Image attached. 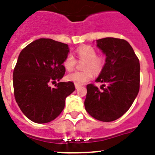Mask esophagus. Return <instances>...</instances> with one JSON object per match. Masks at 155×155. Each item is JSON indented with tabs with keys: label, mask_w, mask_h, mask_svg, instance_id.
I'll use <instances>...</instances> for the list:
<instances>
[{
	"label": "esophagus",
	"mask_w": 155,
	"mask_h": 155,
	"mask_svg": "<svg viewBox=\"0 0 155 155\" xmlns=\"http://www.w3.org/2000/svg\"><path fill=\"white\" fill-rule=\"evenodd\" d=\"M79 87H81L80 85H78V84H75V88H76V89H78Z\"/></svg>",
	"instance_id": "34e87169"
}]
</instances>
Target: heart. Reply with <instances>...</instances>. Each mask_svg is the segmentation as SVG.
Segmentation results:
<instances>
[{"label":"heart","instance_id":"b5f03b06","mask_svg":"<svg viewBox=\"0 0 155 155\" xmlns=\"http://www.w3.org/2000/svg\"><path fill=\"white\" fill-rule=\"evenodd\" d=\"M77 55L79 60L85 61L83 65L84 71H74L67 75L66 79L68 81L73 82L78 85H82L89 81L93 78L92 71L98 73L102 70L104 65L103 57L97 56L96 50L91 46L84 45L78 47L76 50ZM64 67L68 71L74 68L76 60L71 54H68L64 61Z\"/></svg>","mask_w":155,"mask_h":155}]
</instances>
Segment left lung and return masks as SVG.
I'll return each instance as SVG.
<instances>
[{"instance_id": "left-lung-1", "label": "left lung", "mask_w": 155, "mask_h": 155, "mask_svg": "<svg viewBox=\"0 0 155 155\" xmlns=\"http://www.w3.org/2000/svg\"><path fill=\"white\" fill-rule=\"evenodd\" d=\"M96 43L106 57L95 81L104 84L102 91L87 84L84 107L94 119L112 122L127 113L137 96L140 63L132 46L124 39L107 37L98 39Z\"/></svg>"}]
</instances>
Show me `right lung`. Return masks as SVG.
Listing matches in <instances>:
<instances>
[{
	"label": "right lung",
	"instance_id": "add662e5",
	"mask_svg": "<svg viewBox=\"0 0 155 155\" xmlns=\"http://www.w3.org/2000/svg\"><path fill=\"white\" fill-rule=\"evenodd\" d=\"M68 44L51 39H36L21 50L13 72L16 102L27 118L36 124L55 120L65 105L66 98L75 90L73 82H59L65 74Z\"/></svg>",
	"mask_w": 155,
	"mask_h": 155
}]
</instances>
